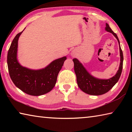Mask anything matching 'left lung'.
I'll list each match as a JSON object with an SVG mask.
<instances>
[{"label":"left lung","mask_w":132,"mask_h":132,"mask_svg":"<svg viewBox=\"0 0 132 132\" xmlns=\"http://www.w3.org/2000/svg\"><path fill=\"white\" fill-rule=\"evenodd\" d=\"M105 31L112 33L113 36L117 39L118 44L119 45L120 62L119 69L114 76L108 79H98L91 75L77 59L74 58L73 59L78 86L83 92L90 95H100L108 92L118 81L122 73L123 56L120 46L119 40L118 39L117 35L113 32L107 23H106Z\"/></svg>","instance_id":"obj_1"}]
</instances>
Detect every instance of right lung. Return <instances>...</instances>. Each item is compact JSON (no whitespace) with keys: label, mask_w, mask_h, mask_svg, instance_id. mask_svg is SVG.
<instances>
[{"label":"right lung","mask_w":132,"mask_h":132,"mask_svg":"<svg viewBox=\"0 0 132 132\" xmlns=\"http://www.w3.org/2000/svg\"><path fill=\"white\" fill-rule=\"evenodd\" d=\"M23 31L15 35L8 51L7 62L10 76L15 86L24 93L33 96L44 95L55 87L58 73L67 57L56 59L45 68L38 70L21 66L17 60V48L19 38Z\"/></svg>","instance_id":"add662e5"}]
</instances>
